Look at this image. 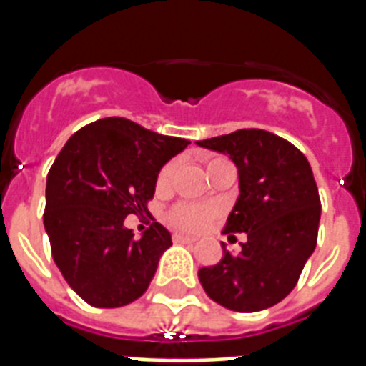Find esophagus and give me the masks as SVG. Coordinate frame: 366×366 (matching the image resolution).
<instances>
[{
    "mask_svg": "<svg viewBox=\"0 0 366 366\" xmlns=\"http://www.w3.org/2000/svg\"><path fill=\"white\" fill-rule=\"evenodd\" d=\"M172 241H174V243H195V237H192V235L174 234L172 235Z\"/></svg>",
    "mask_w": 366,
    "mask_h": 366,
    "instance_id": "1",
    "label": "esophagus"
}]
</instances>
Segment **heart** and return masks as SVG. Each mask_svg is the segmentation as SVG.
I'll use <instances>...</instances> for the list:
<instances>
[{"instance_id": "heart-1", "label": "heart", "mask_w": 366, "mask_h": 366, "mask_svg": "<svg viewBox=\"0 0 366 366\" xmlns=\"http://www.w3.org/2000/svg\"><path fill=\"white\" fill-rule=\"evenodd\" d=\"M222 157H211V159L207 161V171L212 169L218 163H222ZM174 172H177V161H171V163H167L163 169L159 171V177H157V188L165 189L171 186L172 177H174ZM214 211L209 209V207H199V205H188V203H184V205H177L169 212V222H171L172 228L180 229V232H199L209 224V220L212 218Z\"/></svg>"}]
</instances>
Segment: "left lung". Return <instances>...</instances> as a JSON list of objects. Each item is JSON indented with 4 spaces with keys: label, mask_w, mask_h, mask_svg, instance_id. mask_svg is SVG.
<instances>
[{
    "label": "left lung",
    "mask_w": 366,
    "mask_h": 366,
    "mask_svg": "<svg viewBox=\"0 0 366 366\" xmlns=\"http://www.w3.org/2000/svg\"><path fill=\"white\" fill-rule=\"evenodd\" d=\"M195 144L237 167L239 197L224 234H247L239 254L222 243V260L197 273L201 285L211 300L234 312L275 306L295 289L317 244L321 201L312 167L289 140L262 129Z\"/></svg>",
    "instance_id": "left-lung-1"
}]
</instances>
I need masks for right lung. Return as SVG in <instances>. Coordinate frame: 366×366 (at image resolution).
<instances>
[{"label": "right lung", "mask_w": 366, "mask_h": 366, "mask_svg": "<svg viewBox=\"0 0 366 366\" xmlns=\"http://www.w3.org/2000/svg\"><path fill=\"white\" fill-rule=\"evenodd\" d=\"M189 140L104 117L71 134L47 174L43 224L53 260L94 307H122L146 292L171 234L154 222L140 237L123 226L148 212L161 167Z\"/></svg>", "instance_id": "obj_1"}]
</instances>
